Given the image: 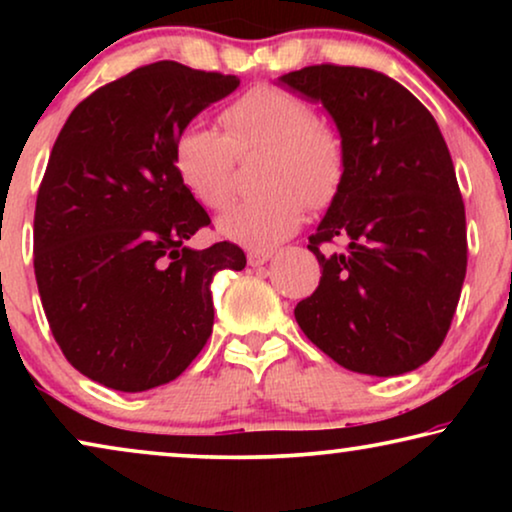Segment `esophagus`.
I'll use <instances>...</instances> for the list:
<instances>
[{
  "instance_id": "obj_1",
  "label": "esophagus",
  "mask_w": 512,
  "mask_h": 512,
  "mask_svg": "<svg viewBox=\"0 0 512 512\" xmlns=\"http://www.w3.org/2000/svg\"><path fill=\"white\" fill-rule=\"evenodd\" d=\"M270 258H272V251H268V249H265V251H256L254 249V251H249V254H247V261H249L251 268H258V265L268 263Z\"/></svg>"
}]
</instances>
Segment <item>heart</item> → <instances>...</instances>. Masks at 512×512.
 <instances>
[{"label":"heart","mask_w":512,"mask_h":512,"mask_svg":"<svg viewBox=\"0 0 512 512\" xmlns=\"http://www.w3.org/2000/svg\"><path fill=\"white\" fill-rule=\"evenodd\" d=\"M221 130L186 123L174 139V170L181 184L209 209L233 198L237 156L265 149L261 188L219 219V233L242 247L265 251L303 223L307 207L331 205L345 181V144L338 130L314 118L310 102L289 90L249 88L221 111Z\"/></svg>","instance_id":"b5f03b06"}]
</instances>
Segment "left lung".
Here are the masks:
<instances>
[{
    "label": "left lung",
    "instance_id": "8db88e82",
    "mask_svg": "<svg viewBox=\"0 0 512 512\" xmlns=\"http://www.w3.org/2000/svg\"><path fill=\"white\" fill-rule=\"evenodd\" d=\"M279 83L321 102L345 144V181L307 249L317 291L296 321L321 352L361 375L396 377L443 345L466 277V212L431 111L387 74L314 65ZM335 236L347 255L324 257Z\"/></svg>",
    "mask_w": 512,
    "mask_h": 512
}]
</instances>
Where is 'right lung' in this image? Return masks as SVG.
I'll list each match as a JSON object with an SVG mask.
<instances>
[{"label":"right lung","mask_w":512,"mask_h":512,"mask_svg":"<svg viewBox=\"0 0 512 512\" xmlns=\"http://www.w3.org/2000/svg\"><path fill=\"white\" fill-rule=\"evenodd\" d=\"M240 86L172 60L97 88L55 139L34 209V275L72 366L116 391L172 382L214 326L212 279L233 242L191 249L209 214L174 170V139Z\"/></svg>","instance_id":"add662e5"}]
</instances>
